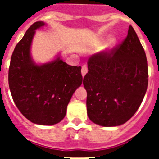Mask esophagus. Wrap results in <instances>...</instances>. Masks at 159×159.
<instances>
[{
  "mask_svg": "<svg viewBox=\"0 0 159 159\" xmlns=\"http://www.w3.org/2000/svg\"><path fill=\"white\" fill-rule=\"evenodd\" d=\"M87 71H88V69H87V66L84 65V66H83V67H82V77H84L85 75L87 74Z\"/></svg>",
  "mask_w": 159,
  "mask_h": 159,
  "instance_id": "1",
  "label": "esophagus"
}]
</instances>
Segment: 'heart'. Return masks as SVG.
I'll return each mask as SVG.
<instances>
[{
    "label": "heart",
    "mask_w": 159,
    "mask_h": 159,
    "mask_svg": "<svg viewBox=\"0 0 159 159\" xmlns=\"http://www.w3.org/2000/svg\"><path fill=\"white\" fill-rule=\"evenodd\" d=\"M114 42H115V39H110V44L113 43Z\"/></svg>",
    "instance_id": "1"
}]
</instances>
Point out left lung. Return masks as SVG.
Here are the masks:
<instances>
[{
  "label": "left lung",
  "mask_w": 159,
  "mask_h": 159,
  "mask_svg": "<svg viewBox=\"0 0 159 159\" xmlns=\"http://www.w3.org/2000/svg\"><path fill=\"white\" fill-rule=\"evenodd\" d=\"M87 66L83 85L90 120L106 127L127 122L143 102L148 82L145 52L133 27L118 47L92 55Z\"/></svg>",
  "instance_id": "1"
}]
</instances>
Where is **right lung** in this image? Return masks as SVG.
<instances>
[{"mask_svg":"<svg viewBox=\"0 0 159 159\" xmlns=\"http://www.w3.org/2000/svg\"><path fill=\"white\" fill-rule=\"evenodd\" d=\"M45 25L37 21L27 30L12 53L9 87L15 104L26 119L37 125H53L64 118L67 106L82 82L81 67L70 66L60 57L38 65L30 55L35 30Z\"/></svg>","mask_w":159,"mask_h":159,"instance_id":"1","label":"right lung"}]
</instances>
